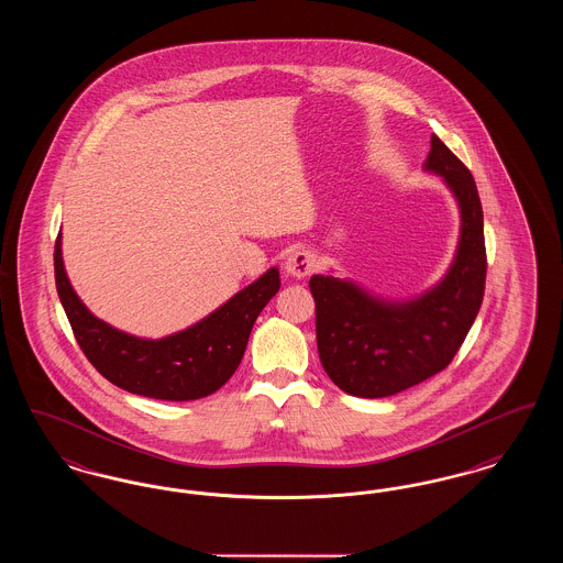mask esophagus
Masks as SVG:
<instances>
[{"instance_id": "obj_1", "label": "esophagus", "mask_w": 563, "mask_h": 563, "mask_svg": "<svg viewBox=\"0 0 563 563\" xmlns=\"http://www.w3.org/2000/svg\"><path fill=\"white\" fill-rule=\"evenodd\" d=\"M317 266V257H314V253H310V251H295L291 253L289 257H287V262H285V272H287V276H291V278H303V276H308L312 269Z\"/></svg>"}]
</instances>
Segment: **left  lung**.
Wrapping results in <instances>:
<instances>
[{"label": "left lung", "mask_w": 563, "mask_h": 563, "mask_svg": "<svg viewBox=\"0 0 563 563\" xmlns=\"http://www.w3.org/2000/svg\"><path fill=\"white\" fill-rule=\"evenodd\" d=\"M424 170L443 179L460 211L454 260L437 285L411 299H388L349 278H310L322 367L352 397H390L443 372L482 308L487 264L475 179L437 134Z\"/></svg>", "instance_id": "1"}]
</instances>
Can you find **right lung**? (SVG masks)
<instances>
[{
  "label": "right lung",
  "instance_id": "obj_1",
  "mask_svg": "<svg viewBox=\"0 0 563 563\" xmlns=\"http://www.w3.org/2000/svg\"><path fill=\"white\" fill-rule=\"evenodd\" d=\"M54 278L76 340L95 369L122 390L161 401H194L219 390L239 369L253 324L280 289L278 268H269L202 321L150 340L111 327L84 306L65 272L60 234L54 244Z\"/></svg>",
  "mask_w": 563,
  "mask_h": 563
}]
</instances>
